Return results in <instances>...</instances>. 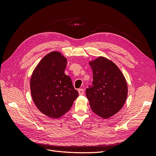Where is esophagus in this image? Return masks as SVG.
<instances>
[{
	"instance_id": "esophagus-1",
	"label": "esophagus",
	"mask_w": 156,
	"mask_h": 156,
	"mask_svg": "<svg viewBox=\"0 0 156 156\" xmlns=\"http://www.w3.org/2000/svg\"><path fill=\"white\" fill-rule=\"evenodd\" d=\"M78 92H79V95H83V94H84V89H83V88L79 89L78 90Z\"/></svg>"
}]
</instances>
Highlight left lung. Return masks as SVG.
I'll return each instance as SVG.
<instances>
[{
  "label": "left lung",
  "mask_w": 156,
  "mask_h": 156,
  "mask_svg": "<svg viewBox=\"0 0 156 156\" xmlns=\"http://www.w3.org/2000/svg\"><path fill=\"white\" fill-rule=\"evenodd\" d=\"M92 86L86 89V96L92 111L103 119L115 115L124 106L127 96L126 79L111 60L100 56L90 61Z\"/></svg>",
  "instance_id": "obj_1"
}]
</instances>
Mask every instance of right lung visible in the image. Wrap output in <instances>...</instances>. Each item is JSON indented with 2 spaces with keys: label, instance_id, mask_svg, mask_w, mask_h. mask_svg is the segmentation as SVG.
I'll use <instances>...</instances> for the list:
<instances>
[{
  "label": "right lung",
  "instance_id": "right-lung-1",
  "mask_svg": "<svg viewBox=\"0 0 156 156\" xmlns=\"http://www.w3.org/2000/svg\"><path fill=\"white\" fill-rule=\"evenodd\" d=\"M67 59L60 52L45 56L34 69L30 79L32 100L45 115L58 119L72 107L79 93L72 79L64 73Z\"/></svg>",
  "mask_w": 156,
  "mask_h": 156
}]
</instances>
